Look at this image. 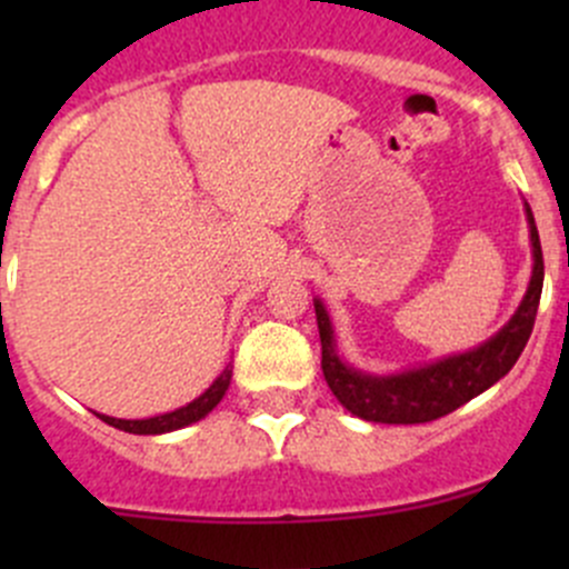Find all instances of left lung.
<instances>
[{
    "label": "left lung",
    "mask_w": 569,
    "mask_h": 569,
    "mask_svg": "<svg viewBox=\"0 0 569 569\" xmlns=\"http://www.w3.org/2000/svg\"><path fill=\"white\" fill-rule=\"evenodd\" d=\"M526 220H529L531 233L533 269L523 302L490 341L470 352L451 355V358L435 360L421 369L399 371V375H363L338 358L330 317H327L321 300H313L321 338V371H325L332 396L352 416L375 423H427L449 416L465 401L485 393L487 388L509 375V369L518 363L520 352L529 343L545 278L542 244H539L529 203H526Z\"/></svg>",
    "instance_id": "1"
}]
</instances>
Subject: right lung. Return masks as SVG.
Returning <instances> with one entry per match:
<instances>
[{"label":"right lung","mask_w":569,"mask_h":569,"mask_svg":"<svg viewBox=\"0 0 569 569\" xmlns=\"http://www.w3.org/2000/svg\"><path fill=\"white\" fill-rule=\"evenodd\" d=\"M231 375H233V369H231V366H226V369H222V375L217 377V380L209 386V391H203L198 396V399H192L189 405L178 407V410H173V412H164V416L140 418V421H126V418L101 416V412H96V416H99L104 423H109V427L123 429V432H131V435L173 432V429L189 427V423H194V421H200V418L209 416V412L214 410L217 405H220V399L226 396L228 386H231Z\"/></svg>","instance_id":"add662e5"}]
</instances>
